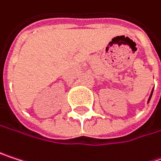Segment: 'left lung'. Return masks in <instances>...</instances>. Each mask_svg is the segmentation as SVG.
Returning <instances> with one entry per match:
<instances>
[{
    "instance_id": "8db88e82",
    "label": "left lung",
    "mask_w": 161,
    "mask_h": 161,
    "mask_svg": "<svg viewBox=\"0 0 161 161\" xmlns=\"http://www.w3.org/2000/svg\"><path fill=\"white\" fill-rule=\"evenodd\" d=\"M152 94H153V91H152V92H151V95H150V97H149V100H148V102L150 101V99H151V97H152Z\"/></svg>"
}]
</instances>
